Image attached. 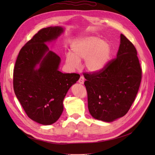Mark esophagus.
I'll list each match as a JSON object with an SVG mask.
<instances>
[{"mask_svg":"<svg viewBox=\"0 0 155 155\" xmlns=\"http://www.w3.org/2000/svg\"><path fill=\"white\" fill-rule=\"evenodd\" d=\"M84 81H85V79H84V78L83 76H81L80 78H79V80H78L79 83L82 84V85H83V84L84 83Z\"/></svg>","mask_w":155,"mask_h":155,"instance_id":"esophagus-1","label":"esophagus"}]
</instances>
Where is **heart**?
I'll return each instance as SVG.
<instances>
[{"instance_id": "1", "label": "heart", "mask_w": 155, "mask_h": 155, "mask_svg": "<svg viewBox=\"0 0 155 155\" xmlns=\"http://www.w3.org/2000/svg\"><path fill=\"white\" fill-rule=\"evenodd\" d=\"M110 46L97 37L86 36L76 39L71 45V53L65 56V63L70 70L79 68V61L85 59V65L91 72H98L109 62Z\"/></svg>"}]
</instances>
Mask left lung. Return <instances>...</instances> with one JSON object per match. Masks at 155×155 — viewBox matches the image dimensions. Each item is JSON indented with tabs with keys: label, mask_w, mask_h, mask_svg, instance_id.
<instances>
[{
	"label": "left lung",
	"mask_w": 155,
	"mask_h": 155,
	"mask_svg": "<svg viewBox=\"0 0 155 155\" xmlns=\"http://www.w3.org/2000/svg\"><path fill=\"white\" fill-rule=\"evenodd\" d=\"M83 75L91 116L105 122L113 121L127 113L138 91L142 69L137 50L121 34L116 58L101 71Z\"/></svg>",
	"instance_id": "left-lung-1"
}]
</instances>
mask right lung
Instances as JSON below:
<instances>
[{
	"instance_id": "obj_1",
	"label": "right lung",
	"mask_w": 155,
	"mask_h": 155,
	"mask_svg": "<svg viewBox=\"0 0 155 155\" xmlns=\"http://www.w3.org/2000/svg\"><path fill=\"white\" fill-rule=\"evenodd\" d=\"M63 28L41 29L20 50L13 69V89L30 119L45 125L55 123L63 111V100L80 78L59 71L61 58L46 43L55 41Z\"/></svg>"
}]
</instances>
